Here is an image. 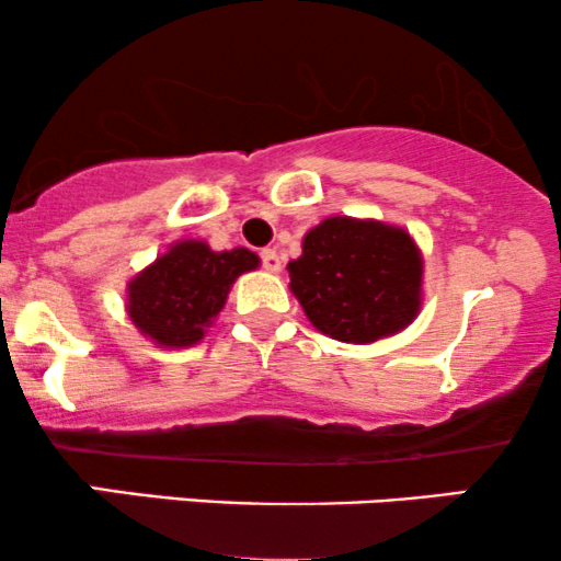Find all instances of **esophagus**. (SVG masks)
Segmentation results:
<instances>
[{
  "label": "esophagus",
  "mask_w": 561,
  "mask_h": 561,
  "mask_svg": "<svg viewBox=\"0 0 561 561\" xmlns=\"http://www.w3.org/2000/svg\"><path fill=\"white\" fill-rule=\"evenodd\" d=\"M262 265H265L267 273H280V256L275 249H262Z\"/></svg>",
  "instance_id": "esophagus-1"
}]
</instances>
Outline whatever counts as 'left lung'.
I'll return each instance as SVG.
<instances>
[{"mask_svg": "<svg viewBox=\"0 0 561 561\" xmlns=\"http://www.w3.org/2000/svg\"><path fill=\"white\" fill-rule=\"evenodd\" d=\"M291 294L328 339L375 344L423 309L425 262L410 230L373 217H325L286 265Z\"/></svg>", "mask_w": 561, "mask_h": 561, "instance_id": "8db88e82", "label": "left lung"}]
</instances>
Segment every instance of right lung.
<instances>
[{"instance_id": "add662e5", "label": "right lung", "mask_w": 561, "mask_h": 561, "mask_svg": "<svg viewBox=\"0 0 561 561\" xmlns=\"http://www.w3.org/2000/svg\"><path fill=\"white\" fill-rule=\"evenodd\" d=\"M256 267L260 256L243 247L215 252L202 239H181L125 283V312L154 346H194L215 325L236 278Z\"/></svg>"}]
</instances>
